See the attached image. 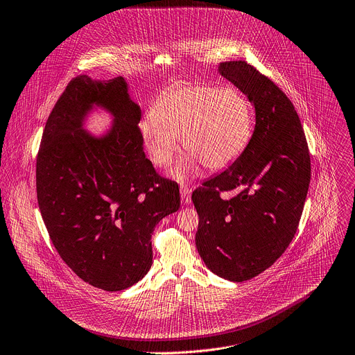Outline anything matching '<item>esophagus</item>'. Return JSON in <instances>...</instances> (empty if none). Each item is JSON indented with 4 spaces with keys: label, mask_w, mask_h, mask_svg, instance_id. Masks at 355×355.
Instances as JSON below:
<instances>
[{
    "label": "esophagus",
    "mask_w": 355,
    "mask_h": 355,
    "mask_svg": "<svg viewBox=\"0 0 355 355\" xmlns=\"http://www.w3.org/2000/svg\"><path fill=\"white\" fill-rule=\"evenodd\" d=\"M180 191H181V200H182V202L188 204L189 198H191V188L187 184H181L180 185Z\"/></svg>",
    "instance_id": "34e87169"
}]
</instances>
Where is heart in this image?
I'll list each match as a JSON object with an SVG mask.
<instances>
[{
    "mask_svg": "<svg viewBox=\"0 0 355 355\" xmlns=\"http://www.w3.org/2000/svg\"><path fill=\"white\" fill-rule=\"evenodd\" d=\"M253 128V113L246 96L234 87L207 85L180 86L163 93L140 124V137L151 163L171 164L182 147L189 153L173 170L187 178L198 161L208 170L232 164L246 148Z\"/></svg>",
    "mask_w": 355,
    "mask_h": 355,
    "instance_id": "1",
    "label": "heart"
}]
</instances>
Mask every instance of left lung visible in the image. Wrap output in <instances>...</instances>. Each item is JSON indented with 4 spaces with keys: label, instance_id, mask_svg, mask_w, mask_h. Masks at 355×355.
Listing matches in <instances>:
<instances>
[{
    "label": "left lung",
    "instance_id": "left-lung-1",
    "mask_svg": "<svg viewBox=\"0 0 355 355\" xmlns=\"http://www.w3.org/2000/svg\"><path fill=\"white\" fill-rule=\"evenodd\" d=\"M219 73L248 96L256 124L234 163L192 192L196 245L211 272L245 282L292 242L309 191L310 153L293 103L273 80L245 60L222 62ZM225 190L236 196L222 200Z\"/></svg>",
    "mask_w": 355,
    "mask_h": 355
}]
</instances>
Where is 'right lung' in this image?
Instances as JSON below:
<instances>
[{"instance_id":"1","label":"right lung","mask_w":355,"mask_h":355,"mask_svg":"<svg viewBox=\"0 0 355 355\" xmlns=\"http://www.w3.org/2000/svg\"><path fill=\"white\" fill-rule=\"evenodd\" d=\"M93 104L112 113L98 139L81 128ZM141 110L125 80L73 78L52 109L37 155V197L62 261L83 282L119 292L151 268V234L178 211L180 188L143 151Z\"/></svg>"}]
</instances>
